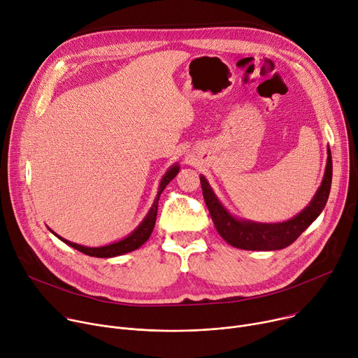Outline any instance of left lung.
<instances>
[{
    "mask_svg": "<svg viewBox=\"0 0 358 358\" xmlns=\"http://www.w3.org/2000/svg\"><path fill=\"white\" fill-rule=\"evenodd\" d=\"M331 179L333 159L331 152L328 149L325 173L313 201L296 216L280 224H258L245 221V219H236L219 202L205 176H201V185L203 199L215 228L229 245L246 251H277L287 248L320 216L328 201Z\"/></svg>",
    "mask_w": 358,
    "mask_h": 358,
    "instance_id": "1",
    "label": "left lung"
}]
</instances>
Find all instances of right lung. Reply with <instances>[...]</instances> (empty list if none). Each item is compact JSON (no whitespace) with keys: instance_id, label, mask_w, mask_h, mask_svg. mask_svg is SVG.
Listing matches in <instances>:
<instances>
[{"instance_id":"add662e5","label":"right lung","mask_w":358,"mask_h":358,"mask_svg":"<svg viewBox=\"0 0 358 358\" xmlns=\"http://www.w3.org/2000/svg\"><path fill=\"white\" fill-rule=\"evenodd\" d=\"M179 172V164H173V166L169 168V171L163 175L160 185H159V190H157V195L155 198V202L149 210V213L145 216V219L142 221V224L137 227L129 236L120 239L119 242L115 243H110V245H104V246H97V248H90V246H83V245H78L74 242H70L62 236H59L57 234H54L51 229V232L56 235L59 239H62L64 243H67L71 248L83 252L89 257H96V258H112V257H119L127 252H131L137 248H141V246L149 239V236L153 232L155 228V222H156V215H157V203H159V198L160 194L163 192V189L166 187V185L178 175Z\"/></svg>"}]
</instances>
